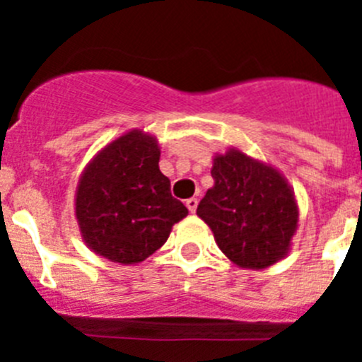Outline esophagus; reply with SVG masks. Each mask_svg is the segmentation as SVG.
Returning a JSON list of instances; mask_svg holds the SVG:
<instances>
[{
  "instance_id": "34e87169",
  "label": "esophagus",
  "mask_w": 362,
  "mask_h": 362,
  "mask_svg": "<svg viewBox=\"0 0 362 362\" xmlns=\"http://www.w3.org/2000/svg\"><path fill=\"white\" fill-rule=\"evenodd\" d=\"M197 203H199V201H197V197H190V199H187V209L194 214L197 210Z\"/></svg>"
}]
</instances>
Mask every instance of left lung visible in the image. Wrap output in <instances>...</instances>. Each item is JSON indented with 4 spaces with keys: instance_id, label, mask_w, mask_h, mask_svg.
Listing matches in <instances>:
<instances>
[{
    "instance_id": "obj_1",
    "label": "left lung",
    "mask_w": 362,
    "mask_h": 362,
    "mask_svg": "<svg viewBox=\"0 0 362 362\" xmlns=\"http://www.w3.org/2000/svg\"><path fill=\"white\" fill-rule=\"evenodd\" d=\"M214 187L197 206L221 252L239 268L263 270L286 257L299 209L292 187L277 168L239 148L216 153Z\"/></svg>"
}]
</instances>
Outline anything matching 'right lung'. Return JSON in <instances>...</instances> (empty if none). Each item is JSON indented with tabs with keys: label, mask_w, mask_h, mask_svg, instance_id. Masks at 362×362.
<instances>
[{
	"label": "right lung",
	"mask_w": 362,
	"mask_h": 362,
	"mask_svg": "<svg viewBox=\"0 0 362 362\" xmlns=\"http://www.w3.org/2000/svg\"><path fill=\"white\" fill-rule=\"evenodd\" d=\"M158 139L136 129L95 153L76 190V219L85 245L112 263L137 264L161 248L188 216L159 170Z\"/></svg>",
	"instance_id": "1"
}]
</instances>
